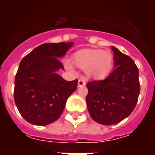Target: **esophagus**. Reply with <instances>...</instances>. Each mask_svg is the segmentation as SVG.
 <instances>
[{"label": "esophagus", "instance_id": "esophagus-1", "mask_svg": "<svg viewBox=\"0 0 155 155\" xmlns=\"http://www.w3.org/2000/svg\"><path fill=\"white\" fill-rule=\"evenodd\" d=\"M85 84H86L85 78L83 77V76L80 78V80H79V81H78V86H79V87H81V86H84V85H85Z\"/></svg>", "mask_w": 155, "mask_h": 155}]
</instances>
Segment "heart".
<instances>
[{"label": "heart", "instance_id": "obj_1", "mask_svg": "<svg viewBox=\"0 0 155 155\" xmlns=\"http://www.w3.org/2000/svg\"><path fill=\"white\" fill-rule=\"evenodd\" d=\"M73 61L78 67L85 70L88 76L102 79L108 76L114 67V57L110 51L101 49H85L77 51ZM68 67L70 65L67 64Z\"/></svg>", "mask_w": 155, "mask_h": 155}]
</instances>
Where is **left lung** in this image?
Wrapping results in <instances>:
<instances>
[{"mask_svg": "<svg viewBox=\"0 0 155 155\" xmlns=\"http://www.w3.org/2000/svg\"><path fill=\"white\" fill-rule=\"evenodd\" d=\"M114 71L103 81L89 82L86 104L91 118L104 125L115 124L129 116L140 94L139 70L134 61L111 47Z\"/></svg>", "mask_w": 155, "mask_h": 155, "instance_id": "1", "label": "left lung"}]
</instances>
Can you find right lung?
<instances>
[{"instance_id":"add662e5","label":"right lung","mask_w":155,"mask_h":155,"mask_svg":"<svg viewBox=\"0 0 155 155\" xmlns=\"http://www.w3.org/2000/svg\"><path fill=\"white\" fill-rule=\"evenodd\" d=\"M73 42L45 43L22 59L15 79L14 100L27 122L43 126L57 120L67 99L77 88V80L67 81L57 71L64 70V57Z\"/></svg>"}]
</instances>
